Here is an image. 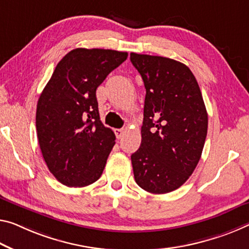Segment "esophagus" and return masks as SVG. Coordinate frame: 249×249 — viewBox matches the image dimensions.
I'll use <instances>...</instances> for the list:
<instances>
[{"mask_svg":"<svg viewBox=\"0 0 249 249\" xmlns=\"http://www.w3.org/2000/svg\"><path fill=\"white\" fill-rule=\"evenodd\" d=\"M114 133H115V135H116L117 139L120 140V139H122V137H123L125 131H124L123 128H116V129H114Z\"/></svg>","mask_w":249,"mask_h":249,"instance_id":"34e87169","label":"esophagus"}]
</instances>
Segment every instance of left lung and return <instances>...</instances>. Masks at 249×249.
<instances>
[{
  "label": "left lung",
  "mask_w": 249,
  "mask_h": 249,
  "mask_svg": "<svg viewBox=\"0 0 249 249\" xmlns=\"http://www.w3.org/2000/svg\"><path fill=\"white\" fill-rule=\"evenodd\" d=\"M146 89L142 143L132 154L134 178L152 194L180 187L202 156L208 116L194 74L178 61L131 53Z\"/></svg>",
  "instance_id": "obj_1"
}]
</instances>
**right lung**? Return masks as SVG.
I'll return each mask as SVG.
<instances>
[{"mask_svg":"<svg viewBox=\"0 0 249 249\" xmlns=\"http://www.w3.org/2000/svg\"><path fill=\"white\" fill-rule=\"evenodd\" d=\"M127 55L114 50H72L58 62L39 95V148L50 172L63 185L88 186L104 171L115 134L100 120L96 89Z\"/></svg>","mask_w":249,"mask_h":249,"instance_id":"right-lung-1","label":"right lung"}]
</instances>
